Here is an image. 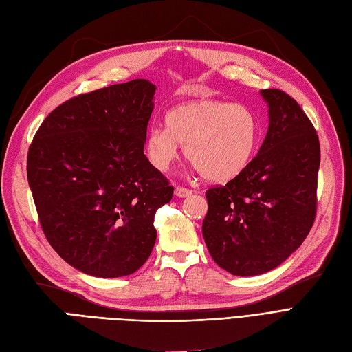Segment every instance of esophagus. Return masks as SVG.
Returning <instances> with one entry per match:
<instances>
[{
  "label": "esophagus",
  "mask_w": 352,
  "mask_h": 352,
  "mask_svg": "<svg viewBox=\"0 0 352 352\" xmlns=\"http://www.w3.org/2000/svg\"><path fill=\"white\" fill-rule=\"evenodd\" d=\"M175 195L179 197V198H188V197L192 195V190L186 189V188H184V186H176V188H175Z\"/></svg>",
  "instance_id": "34e87169"
}]
</instances>
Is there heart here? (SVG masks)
Here are the masks:
<instances>
[{
    "instance_id": "obj_1",
    "label": "heart",
    "mask_w": 352,
    "mask_h": 352,
    "mask_svg": "<svg viewBox=\"0 0 352 352\" xmlns=\"http://www.w3.org/2000/svg\"><path fill=\"white\" fill-rule=\"evenodd\" d=\"M258 123L242 104L199 100L180 104L167 114V126L153 124L145 150L151 164L166 172L180 145L199 173L212 182H226L242 173L257 150Z\"/></svg>"
}]
</instances>
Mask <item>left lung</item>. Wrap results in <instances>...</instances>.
Returning a JSON list of instances; mask_svg holds the SVG:
<instances>
[{
    "label": "left lung",
    "mask_w": 352,
    "mask_h": 352,
    "mask_svg": "<svg viewBox=\"0 0 352 352\" xmlns=\"http://www.w3.org/2000/svg\"><path fill=\"white\" fill-rule=\"evenodd\" d=\"M269 129L242 173L206 192L208 252L235 276L278 267L301 247L316 219L320 144L310 119L280 89L260 91Z\"/></svg>",
    "instance_id": "left-lung-1"
}]
</instances>
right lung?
<instances>
[{
  "label": "right lung",
  "instance_id": "obj_1",
  "mask_svg": "<svg viewBox=\"0 0 352 352\" xmlns=\"http://www.w3.org/2000/svg\"><path fill=\"white\" fill-rule=\"evenodd\" d=\"M155 85L82 94L48 114L28 154L42 230L72 267L95 278L135 273L154 248L155 211L173 186L144 154Z\"/></svg>",
  "mask_w": 352,
  "mask_h": 352
}]
</instances>
